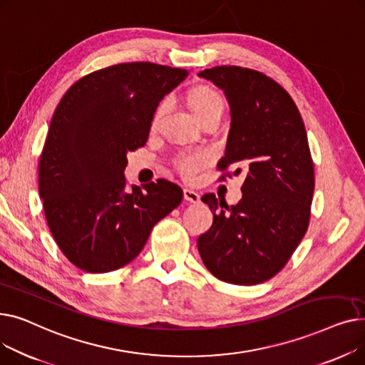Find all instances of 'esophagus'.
Here are the masks:
<instances>
[{
  "label": "esophagus",
  "instance_id": "1",
  "mask_svg": "<svg viewBox=\"0 0 365 365\" xmlns=\"http://www.w3.org/2000/svg\"><path fill=\"white\" fill-rule=\"evenodd\" d=\"M183 198L187 202H192V204H198L201 201V197L195 192V190H190V189H185L183 190Z\"/></svg>",
  "mask_w": 365,
  "mask_h": 365
}]
</instances>
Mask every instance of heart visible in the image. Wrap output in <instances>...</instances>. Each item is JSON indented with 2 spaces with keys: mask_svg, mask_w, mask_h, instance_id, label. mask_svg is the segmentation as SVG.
<instances>
[{
  "mask_svg": "<svg viewBox=\"0 0 365 365\" xmlns=\"http://www.w3.org/2000/svg\"><path fill=\"white\" fill-rule=\"evenodd\" d=\"M187 101H189V106L192 108L198 120L210 112H215V110L223 112V106H225L222 94L216 88L210 87L207 84L195 86L189 91ZM164 108H165V103H161L157 108L155 115H153V123H157L160 120ZM208 161H210L208 152H204V150L183 152V153H179V155L175 158V167L179 170V173L183 178L192 179L200 171V168Z\"/></svg>",
  "mask_w": 365,
  "mask_h": 365,
  "instance_id": "b5f03b06",
  "label": "heart"
}]
</instances>
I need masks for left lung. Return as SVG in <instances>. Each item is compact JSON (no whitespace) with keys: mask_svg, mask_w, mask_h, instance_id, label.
Listing matches in <instances>:
<instances>
[{"mask_svg":"<svg viewBox=\"0 0 365 365\" xmlns=\"http://www.w3.org/2000/svg\"><path fill=\"white\" fill-rule=\"evenodd\" d=\"M226 94L231 105L219 180L245 170L237 205L215 194L201 200L213 225L198 238L207 269L235 285H256L275 277L308 231L315 173L302 115L271 76L241 66H215L200 72ZM231 166L235 172L228 170Z\"/></svg>","mask_w":365,"mask_h":365,"instance_id":"obj_1","label":"left lung"}]
</instances>
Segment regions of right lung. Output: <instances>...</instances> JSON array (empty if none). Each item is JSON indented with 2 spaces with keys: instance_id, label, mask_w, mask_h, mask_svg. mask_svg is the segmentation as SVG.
Here are the masks:
<instances>
[{
  "instance_id": "obj_1",
  "label": "right lung",
  "mask_w": 365,
  "mask_h": 365,
  "mask_svg": "<svg viewBox=\"0 0 365 365\" xmlns=\"http://www.w3.org/2000/svg\"><path fill=\"white\" fill-rule=\"evenodd\" d=\"M186 69L152 62L110 65L73 83L57 105L38 167L50 232L90 274L117 271L175 210L182 189L165 179L125 190L127 152L142 148L153 113Z\"/></svg>"
}]
</instances>
